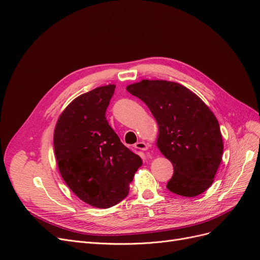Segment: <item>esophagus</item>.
<instances>
[{
	"instance_id": "esophagus-1",
	"label": "esophagus",
	"mask_w": 260,
	"mask_h": 260,
	"mask_svg": "<svg viewBox=\"0 0 260 260\" xmlns=\"http://www.w3.org/2000/svg\"><path fill=\"white\" fill-rule=\"evenodd\" d=\"M135 146H136V148L141 149V151H146V149H148V144L143 142V141H140V142H138Z\"/></svg>"
}]
</instances>
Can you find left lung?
<instances>
[{
  "label": "left lung",
  "mask_w": 260,
  "mask_h": 260,
  "mask_svg": "<svg viewBox=\"0 0 260 260\" xmlns=\"http://www.w3.org/2000/svg\"><path fill=\"white\" fill-rule=\"evenodd\" d=\"M127 91L144 102L158 124L156 145L175 169L168 190L186 198L205 192L214 182L223 153L214 113L177 82L144 79L129 84Z\"/></svg>",
  "instance_id": "left-lung-1"
}]
</instances>
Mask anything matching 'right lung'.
I'll return each instance as SVG.
<instances>
[{
	"mask_svg": "<svg viewBox=\"0 0 260 260\" xmlns=\"http://www.w3.org/2000/svg\"><path fill=\"white\" fill-rule=\"evenodd\" d=\"M116 85L81 94L59 115L54 129L58 170L78 198L98 208H108L129 193L142 159L125 147L108 124L105 113Z\"/></svg>",
	"mask_w": 260,
	"mask_h": 260,
	"instance_id": "obj_1",
	"label": "right lung"
}]
</instances>
